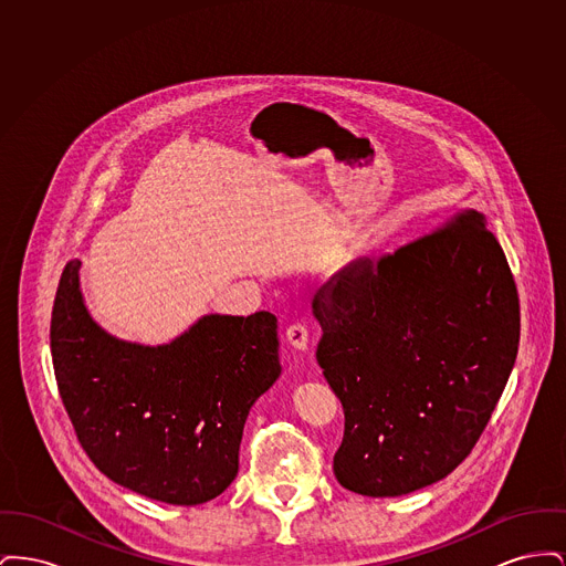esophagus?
Wrapping results in <instances>:
<instances>
[{
  "mask_svg": "<svg viewBox=\"0 0 566 566\" xmlns=\"http://www.w3.org/2000/svg\"><path fill=\"white\" fill-rule=\"evenodd\" d=\"M286 342H289L295 350H307V344H310L307 326L301 323L291 324V326L286 328Z\"/></svg>",
  "mask_w": 566,
  "mask_h": 566,
  "instance_id": "34e87169",
  "label": "esophagus"
}]
</instances>
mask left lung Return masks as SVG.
Segmentation results:
<instances>
[{"mask_svg": "<svg viewBox=\"0 0 566 566\" xmlns=\"http://www.w3.org/2000/svg\"><path fill=\"white\" fill-rule=\"evenodd\" d=\"M314 316L316 360L346 416L337 482L381 499L448 478L484 431L520 344L512 270L475 212L352 265Z\"/></svg>", "mask_w": 566, "mask_h": 566, "instance_id": "obj_1", "label": "left lung"}]
</instances>
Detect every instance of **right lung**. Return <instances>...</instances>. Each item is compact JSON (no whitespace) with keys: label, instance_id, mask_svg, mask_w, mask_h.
<instances>
[{"label":"right lung","instance_id":"1","mask_svg":"<svg viewBox=\"0 0 566 566\" xmlns=\"http://www.w3.org/2000/svg\"><path fill=\"white\" fill-rule=\"evenodd\" d=\"M61 273L51 321L54 377L82 448L114 484L167 505H201L240 469L245 418L282 374L277 321L206 314L167 344L112 335Z\"/></svg>","mask_w":566,"mask_h":566}]
</instances>
